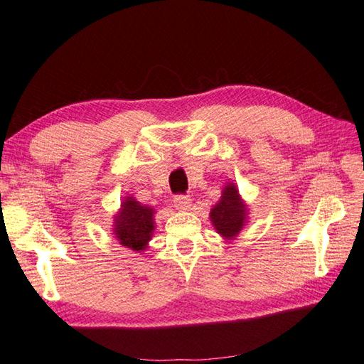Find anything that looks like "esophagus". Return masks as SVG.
Listing matches in <instances>:
<instances>
[{
	"instance_id": "1",
	"label": "esophagus",
	"mask_w": 364,
	"mask_h": 364,
	"mask_svg": "<svg viewBox=\"0 0 364 364\" xmlns=\"http://www.w3.org/2000/svg\"><path fill=\"white\" fill-rule=\"evenodd\" d=\"M173 206L178 210H188L192 206V200L188 195H176L173 198Z\"/></svg>"
}]
</instances>
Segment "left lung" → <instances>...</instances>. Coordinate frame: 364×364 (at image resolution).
<instances>
[{
    "label": "left lung",
    "instance_id": "obj_1",
    "mask_svg": "<svg viewBox=\"0 0 364 364\" xmlns=\"http://www.w3.org/2000/svg\"><path fill=\"white\" fill-rule=\"evenodd\" d=\"M210 221L218 234L226 240H234L247 221V206L241 200L237 186L229 183L221 193V200L210 210Z\"/></svg>",
    "mask_w": 364,
    "mask_h": 364
}]
</instances>
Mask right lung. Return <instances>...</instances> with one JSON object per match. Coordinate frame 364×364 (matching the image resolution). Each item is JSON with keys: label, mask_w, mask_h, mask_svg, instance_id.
Listing matches in <instances>:
<instances>
[{"label": "right lung", "mask_w": 364, "mask_h": 364, "mask_svg": "<svg viewBox=\"0 0 364 364\" xmlns=\"http://www.w3.org/2000/svg\"><path fill=\"white\" fill-rule=\"evenodd\" d=\"M154 213L152 208L134 200V197L124 198L114 218V234L119 245L136 252L146 250L155 229Z\"/></svg>", "instance_id": "right-lung-1"}]
</instances>
